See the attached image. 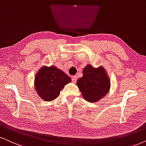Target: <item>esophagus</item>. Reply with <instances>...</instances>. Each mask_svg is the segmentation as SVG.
<instances>
[{"mask_svg": "<svg viewBox=\"0 0 146 146\" xmlns=\"http://www.w3.org/2000/svg\"><path fill=\"white\" fill-rule=\"evenodd\" d=\"M72 82L73 83H76L77 82V76H73L72 77Z\"/></svg>", "mask_w": 146, "mask_h": 146, "instance_id": "esophagus-1", "label": "esophagus"}]
</instances>
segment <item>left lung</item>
<instances>
[{"mask_svg": "<svg viewBox=\"0 0 146 146\" xmlns=\"http://www.w3.org/2000/svg\"><path fill=\"white\" fill-rule=\"evenodd\" d=\"M77 86L86 100L96 102L109 92L110 82L104 67L94 68L88 64L83 70V77L77 80Z\"/></svg>", "mask_w": 146, "mask_h": 146, "instance_id": "8db88e82", "label": "left lung"}]
</instances>
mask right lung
<instances>
[{
	"instance_id": "add662e5",
	"label": "right lung",
	"mask_w": 146,
	"mask_h": 146,
	"mask_svg": "<svg viewBox=\"0 0 146 146\" xmlns=\"http://www.w3.org/2000/svg\"><path fill=\"white\" fill-rule=\"evenodd\" d=\"M71 82V78L55 66H44L35 76L34 88L42 100L50 102L56 99L64 86Z\"/></svg>"
}]
</instances>
